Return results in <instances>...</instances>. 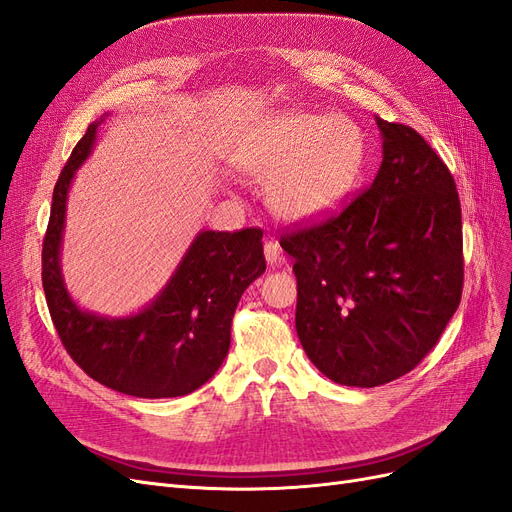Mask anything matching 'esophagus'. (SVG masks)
I'll use <instances>...</instances> for the list:
<instances>
[{
	"label": "esophagus",
	"mask_w": 512,
	"mask_h": 512,
	"mask_svg": "<svg viewBox=\"0 0 512 512\" xmlns=\"http://www.w3.org/2000/svg\"><path fill=\"white\" fill-rule=\"evenodd\" d=\"M265 258L271 267H284L286 258L282 256V247L275 239H267L265 241Z\"/></svg>",
	"instance_id": "esophagus-1"
}]
</instances>
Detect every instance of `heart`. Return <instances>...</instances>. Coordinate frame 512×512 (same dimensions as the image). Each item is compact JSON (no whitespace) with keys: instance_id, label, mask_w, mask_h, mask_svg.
Returning a JSON list of instances; mask_svg holds the SVG:
<instances>
[{"instance_id":"heart-1","label":"heart","mask_w":512,"mask_h":512,"mask_svg":"<svg viewBox=\"0 0 512 512\" xmlns=\"http://www.w3.org/2000/svg\"><path fill=\"white\" fill-rule=\"evenodd\" d=\"M367 158L363 130L342 115L280 113L247 136L237 164L267 183L271 209L292 222L333 211L352 190Z\"/></svg>"}]
</instances>
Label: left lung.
Here are the masks:
<instances>
[{"label": "left lung", "instance_id": "obj_1", "mask_svg": "<svg viewBox=\"0 0 512 512\" xmlns=\"http://www.w3.org/2000/svg\"><path fill=\"white\" fill-rule=\"evenodd\" d=\"M382 164L333 218L282 237L297 275V333L324 376L371 389L438 344L463 288L455 179L425 138L376 117Z\"/></svg>", "mask_w": 512, "mask_h": 512}]
</instances>
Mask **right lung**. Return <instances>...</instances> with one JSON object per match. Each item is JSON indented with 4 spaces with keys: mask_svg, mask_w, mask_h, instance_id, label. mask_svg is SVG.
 <instances>
[{
    "mask_svg": "<svg viewBox=\"0 0 512 512\" xmlns=\"http://www.w3.org/2000/svg\"><path fill=\"white\" fill-rule=\"evenodd\" d=\"M94 121L55 183L42 243V286L61 344L89 378L123 395L160 399L200 389L224 363L241 294L267 269L262 230H200L166 286L123 318L85 312L61 275L66 200L96 143Z\"/></svg>",
    "mask_w": 512,
    "mask_h": 512,
    "instance_id": "1",
    "label": "right lung"
}]
</instances>
